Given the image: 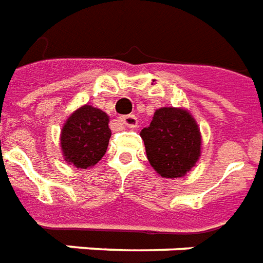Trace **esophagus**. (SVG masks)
I'll return each instance as SVG.
<instances>
[{"instance_id": "1", "label": "esophagus", "mask_w": 263, "mask_h": 263, "mask_svg": "<svg viewBox=\"0 0 263 263\" xmlns=\"http://www.w3.org/2000/svg\"><path fill=\"white\" fill-rule=\"evenodd\" d=\"M120 122H121V124H124L125 126L134 128V126H137L138 118L135 116H132V114H129V116H122V117H120Z\"/></svg>"}]
</instances>
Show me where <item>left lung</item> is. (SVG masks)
<instances>
[{"label": "left lung", "instance_id": "left-lung-1", "mask_svg": "<svg viewBox=\"0 0 263 263\" xmlns=\"http://www.w3.org/2000/svg\"><path fill=\"white\" fill-rule=\"evenodd\" d=\"M147 160L164 178L185 176L201 156V132L184 108L161 107L141 131Z\"/></svg>", "mask_w": 263, "mask_h": 263}]
</instances>
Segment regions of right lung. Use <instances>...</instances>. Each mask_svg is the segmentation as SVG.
I'll list each match as a JSON object with an SVG mask.
<instances>
[{
    "mask_svg": "<svg viewBox=\"0 0 263 263\" xmlns=\"http://www.w3.org/2000/svg\"><path fill=\"white\" fill-rule=\"evenodd\" d=\"M108 116L96 107H79L61 129L62 156L77 168H87L100 160L108 146L111 129Z\"/></svg>",
    "mask_w": 263,
    "mask_h": 263,
    "instance_id": "1",
    "label": "right lung"
}]
</instances>
